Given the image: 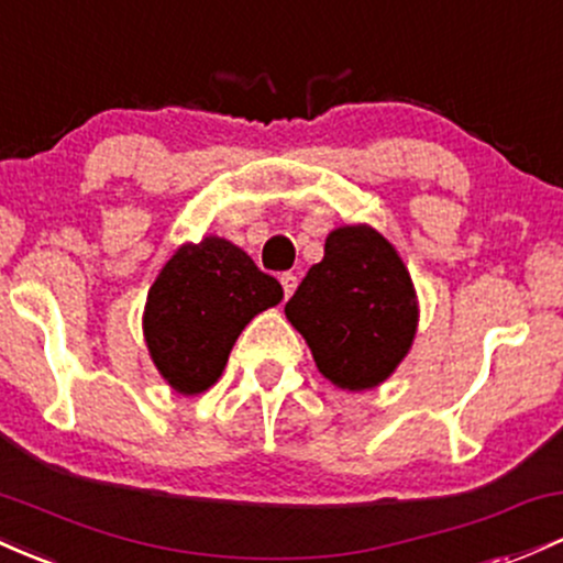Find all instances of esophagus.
I'll return each mask as SVG.
<instances>
[{
  "label": "esophagus",
  "mask_w": 563,
  "mask_h": 563,
  "mask_svg": "<svg viewBox=\"0 0 563 563\" xmlns=\"http://www.w3.org/2000/svg\"><path fill=\"white\" fill-rule=\"evenodd\" d=\"M296 283H299V280H296L294 272H283V275H280V286H283V294H286V299L296 291Z\"/></svg>",
  "instance_id": "1"
}]
</instances>
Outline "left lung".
<instances>
[{
  "instance_id": "left-lung-1",
  "label": "left lung",
  "mask_w": 563,
  "mask_h": 563,
  "mask_svg": "<svg viewBox=\"0 0 563 563\" xmlns=\"http://www.w3.org/2000/svg\"><path fill=\"white\" fill-rule=\"evenodd\" d=\"M286 318L305 336L318 372L361 393L382 385L409 355L419 301L400 253L368 224H344L325 238L288 299Z\"/></svg>"
}]
</instances>
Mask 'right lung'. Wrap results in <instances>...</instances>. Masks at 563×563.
<instances>
[{"mask_svg": "<svg viewBox=\"0 0 563 563\" xmlns=\"http://www.w3.org/2000/svg\"><path fill=\"white\" fill-rule=\"evenodd\" d=\"M280 299V283L230 240L208 234L200 243H184L146 296L144 339L152 363L176 393H206L224 372L240 331Z\"/></svg>", "mask_w": 563, "mask_h": 563, "instance_id": "obj_1", "label": "right lung"}]
</instances>
